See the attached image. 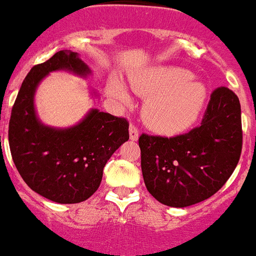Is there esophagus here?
<instances>
[{
  "mask_svg": "<svg viewBox=\"0 0 256 256\" xmlns=\"http://www.w3.org/2000/svg\"><path fill=\"white\" fill-rule=\"evenodd\" d=\"M128 134H130V139H132V140H138L139 132L134 124H130V128H128Z\"/></svg>",
  "mask_w": 256,
  "mask_h": 256,
  "instance_id": "1",
  "label": "esophagus"
}]
</instances>
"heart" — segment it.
Returning <instances> with one entry per match:
<instances>
[{
  "label": "heart",
  "instance_id": "b5f03b06",
  "mask_svg": "<svg viewBox=\"0 0 256 256\" xmlns=\"http://www.w3.org/2000/svg\"><path fill=\"white\" fill-rule=\"evenodd\" d=\"M130 84L146 98L143 120L148 128L164 135L184 132L198 120L207 100V88L192 79L191 72L178 66H154L130 76ZM110 96L128 102L124 83L110 78L106 84Z\"/></svg>",
  "mask_w": 256,
  "mask_h": 256
}]
</instances>
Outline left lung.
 Returning a JSON list of instances; mask_svg holds the SVG:
<instances>
[{
	"instance_id": "8db88e82",
	"label": "left lung",
	"mask_w": 256,
	"mask_h": 256,
	"mask_svg": "<svg viewBox=\"0 0 256 256\" xmlns=\"http://www.w3.org/2000/svg\"><path fill=\"white\" fill-rule=\"evenodd\" d=\"M139 147L146 188L156 200L177 208L206 200L224 186L240 161V100L229 88H216L199 128L173 138L142 134Z\"/></svg>"
}]
</instances>
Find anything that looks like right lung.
<instances>
[{
	"label": "right lung",
	"instance_id": "obj_1",
	"mask_svg": "<svg viewBox=\"0 0 256 256\" xmlns=\"http://www.w3.org/2000/svg\"><path fill=\"white\" fill-rule=\"evenodd\" d=\"M87 76L91 70L78 53L60 50L31 68L19 90L8 124L12 161L23 181L49 200L80 203L98 188L110 156L128 140L124 118L91 109L72 128L46 126L35 110V92L52 72ZM95 94V92H94Z\"/></svg>",
	"mask_w": 256,
	"mask_h": 256
}]
</instances>
